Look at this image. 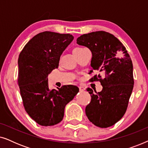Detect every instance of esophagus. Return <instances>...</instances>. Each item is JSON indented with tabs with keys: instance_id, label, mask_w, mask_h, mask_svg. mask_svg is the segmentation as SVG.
Here are the masks:
<instances>
[{
	"instance_id": "esophagus-1",
	"label": "esophagus",
	"mask_w": 148,
	"mask_h": 148,
	"mask_svg": "<svg viewBox=\"0 0 148 148\" xmlns=\"http://www.w3.org/2000/svg\"><path fill=\"white\" fill-rule=\"evenodd\" d=\"M79 91H80V92H84V91L85 90H86V88H85L84 86H79Z\"/></svg>"
}]
</instances>
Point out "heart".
I'll list each match as a JSON object with an SVG mask.
<instances>
[{
  "label": "heart",
  "instance_id": "heart-1",
  "mask_svg": "<svg viewBox=\"0 0 148 148\" xmlns=\"http://www.w3.org/2000/svg\"><path fill=\"white\" fill-rule=\"evenodd\" d=\"M86 49V48H83V47H76L75 48L73 49V54H77V53H79L83 50Z\"/></svg>",
  "mask_w": 148,
  "mask_h": 148
}]
</instances>
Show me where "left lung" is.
I'll return each instance as SVG.
<instances>
[{"mask_svg": "<svg viewBox=\"0 0 148 148\" xmlns=\"http://www.w3.org/2000/svg\"><path fill=\"white\" fill-rule=\"evenodd\" d=\"M77 43L88 47L92 53L91 66L93 70L102 72L90 79L100 82L103 88L100 92L92 89L87 91L91 96L86 114L90 122L97 127L112 126L123 116L132 93L134 79L133 63L123 44L114 35L104 31L84 34ZM120 52L124 54L119 58Z\"/></svg>", "mask_w": 148, "mask_h": 148, "instance_id": "left-lung-1", "label": "left lung"}]
</instances>
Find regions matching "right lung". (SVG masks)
Listing matches in <instances>:
<instances>
[{
    "label": "right lung",
    "instance_id": "1",
    "mask_svg": "<svg viewBox=\"0 0 148 148\" xmlns=\"http://www.w3.org/2000/svg\"><path fill=\"white\" fill-rule=\"evenodd\" d=\"M69 34L44 32L32 38L20 52L18 59V86L25 110L42 126L58 124L64 116V107L79 88L63 86L50 90L48 75L58 68L62 52L73 41Z\"/></svg>",
    "mask_w": 148,
    "mask_h": 148
}]
</instances>
